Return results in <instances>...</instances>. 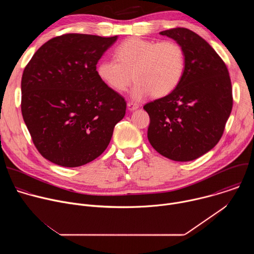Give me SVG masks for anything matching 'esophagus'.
Wrapping results in <instances>:
<instances>
[{
    "label": "esophagus",
    "mask_w": 254,
    "mask_h": 254,
    "mask_svg": "<svg viewBox=\"0 0 254 254\" xmlns=\"http://www.w3.org/2000/svg\"><path fill=\"white\" fill-rule=\"evenodd\" d=\"M127 107H128V110L129 111H135V110H137V108L139 107V105L137 104V103H134V102H127Z\"/></svg>",
    "instance_id": "34e87169"
}]
</instances>
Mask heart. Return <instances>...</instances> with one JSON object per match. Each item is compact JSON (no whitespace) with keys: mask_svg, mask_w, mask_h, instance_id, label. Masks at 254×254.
<instances>
[{"mask_svg":"<svg viewBox=\"0 0 254 254\" xmlns=\"http://www.w3.org/2000/svg\"><path fill=\"white\" fill-rule=\"evenodd\" d=\"M115 58L97 64V76L117 92L126 91L134 79L131 94L135 99L150 93L154 97L170 94L182 80L186 67L184 49L173 40L131 37L117 46Z\"/></svg>","mask_w":254,"mask_h":254,"instance_id":"1","label":"heart"}]
</instances>
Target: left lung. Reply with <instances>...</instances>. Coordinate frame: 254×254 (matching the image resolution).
<instances>
[{"mask_svg":"<svg viewBox=\"0 0 254 254\" xmlns=\"http://www.w3.org/2000/svg\"><path fill=\"white\" fill-rule=\"evenodd\" d=\"M183 47L186 67L170 94L144 104L148 138L162 156L193 161L212 150L231 114L232 85L226 64L202 37L187 28L160 32Z\"/></svg>","mask_w":254,"mask_h":254,"instance_id":"obj_1","label":"left lung"}]
</instances>
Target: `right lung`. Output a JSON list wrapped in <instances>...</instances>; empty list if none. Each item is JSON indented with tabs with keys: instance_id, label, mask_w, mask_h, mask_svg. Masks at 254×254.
Listing matches in <instances>:
<instances>
[{
	"instance_id": "add662e5",
	"label": "right lung",
	"mask_w": 254,
	"mask_h": 254,
	"mask_svg": "<svg viewBox=\"0 0 254 254\" xmlns=\"http://www.w3.org/2000/svg\"><path fill=\"white\" fill-rule=\"evenodd\" d=\"M118 39L68 33L43 44L26 65L21 111L34 146L53 164L74 168L99 157L127 102L97 76L96 64Z\"/></svg>"
}]
</instances>
